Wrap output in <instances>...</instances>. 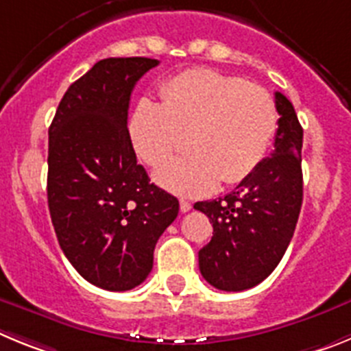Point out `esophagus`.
Masks as SVG:
<instances>
[{"label":"esophagus","mask_w":351,"mask_h":351,"mask_svg":"<svg viewBox=\"0 0 351 351\" xmlns=\"http://www.w3.org/2000/svg\"><path fill=\"white\" fill-rule=\"evenodd\" d=\"M179 209H181V213H188V210H191V204L188 200H181L179 202Z\"/></svg>","instance_id":"obj_1"}]
</instances>
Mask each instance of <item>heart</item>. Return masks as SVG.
I'll use <instances>...</instances> for the list:
<instances>
[{
  "label": "heart",
  "instance_id": "heart-1",
  "mask_svg": "<svg viewBox=\"0 0 351 351\" xmlns=\"http://www.w3.org/2000/svg\"><path fill=\"white\" fill-rule=\"evenodd\" d=\"M161 101L141 98L130 137L147 165H161L184 142L190 153L154 173L158 184L182 197H200L219 181L237 184L262 163L278 130L274 98L265 88L209 68L173 75Z\"/></svg>",
  "mask_w": 351,
  "mask_h": 351
}]
</instances>
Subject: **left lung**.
<instances>
[{
    "instance_id": "1",
    "label": "left lung",
    "mask_w": 351,
    "mask_h": 351,
    "mask_svg": "<svg viewBox=\"0 0 351 351\" xmlns=\"http://www.w3.org/2000/svg\"><path fill=\"white\" fill-rule=\"evenodd\" d=\"M274 96L280 119L271 156L226 197L195 204L213 223L198 267L218 290L243 291L262 283L283 258L299 219L302 126L287 96Z\"/></svg>"
}]
</instances>
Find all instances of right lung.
<instances>
[{
    "label": "right lung",
    "instance_id": "add662e5",
    "mask_svg": "<svg viewBox=\"0 0 351 351\" xmlns=\"http://www.w3.org/2000/svg\"><path fill=\"white\" fill-rule=\"evenodd\" d=\"M160 61L101 60L64 93L49 128L47 200L68 262L95 287L126 291L153 269L179 200L149 182L128 132L130 96Z\"/></svg>",
    "mask_w": 351,
    "mask_h": 351
}]
</instances>
